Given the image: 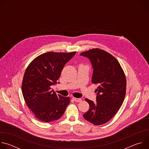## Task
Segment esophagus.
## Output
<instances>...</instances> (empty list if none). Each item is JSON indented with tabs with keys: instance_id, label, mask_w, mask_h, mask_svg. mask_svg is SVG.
<instances>
[{
	"instance_id": "34e87169",
	"label": "esophagus",
	"mask_w": 149,
	"mask_h": 149,
	"mask_svg": "<svg viewBox=\"0 0 149 149\" xmlns=\"http://www.w3.org/2000/svg\"><path fill=\"white\" fill-rule=\"evenodd\" d=\"M72 99L74 100V101H75V102H81L82 101V100L81 98H75V97H73Z\"/></svg>"
}]
</instances>
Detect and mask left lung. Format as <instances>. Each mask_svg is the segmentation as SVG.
<instances>
[{
	"instance_id": "obj_1",
	"label": "left lung",
	"mask_w": 149,
	"mask_h": 149,
	"mask_svg": "<svg viewBox=\"0 0 149 149\" xmlns=\"http://www.w3.org/2000/svg\"><path fill=\"white\" fill-rule=\"evenodd\" d=\"M88 58L93 67L92 83L98 86L96 102L86 98L90 105L84 118L94 125L110 121L117 113L126 93V78L117 59L110 53L94 48L81 53Z\"/></svg>"
}]
</instances>
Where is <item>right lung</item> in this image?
<instances>
[{"label":"right lung","mask_w":149,"mask_h":149,"mask_svg":"<svg viewBox=\"0 0 149 149\" xmlns=\"http://www.w3.org/2000/svg\"><path fill=\"white\" fill-rule=\"evenodd\" d=\"M75 53L48 52L36 57L28 66L22 83V94L28 107L40 121L59 119L70 104L69 97L56 94L51 86L57 84L63 67Z\"/></svg>","instance_id":"obj_1"}]
</instances>
